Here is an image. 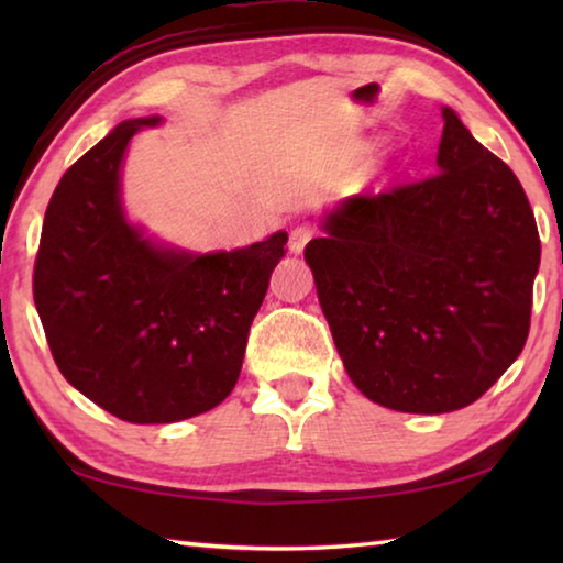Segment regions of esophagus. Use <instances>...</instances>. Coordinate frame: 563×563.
I'll use <instances>...</instances> for the list:
<instances>
[{
	"label": "esophagus",
	"mask_w": 563,
	"mask_h": 563,
	"mask_svg": "<svg viewBox=\"0 0 563 563\" xmlns=\"http://www.w3.org/2000/svg\"><path fill=\"white\" fill-rule=\"evenodd\" d=\"M310 238H312V225H308V223L295 225L292 231H290V251L292 253H302Z\"/></svg>",
	"instance_id": "esophagus-1"
}]
</instances>
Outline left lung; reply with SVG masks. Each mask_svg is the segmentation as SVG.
Masks as SVG:
<instances>
[{
	"mask_svg": "<svg viewBox=\"0 0 563 563\" xmlns=\"http://www.w3.org/2000/svg\"><path fill=\"white\" fill-rule=\"evenodd\" d=\"M442 117L437 174L347 198L305 245L350 379L412 415L462 409L507 373L541 258L519 178L452 109Z\"/></svg>",
	"mask_w": 563,
	"mask_h": 563,
	"instance_id": "obj_1",
	"label": "left lung"
}]
</instances>
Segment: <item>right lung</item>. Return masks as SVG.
Returning <instances> with one entry per match:
<instances>
[{
	"mask_svg": "<svg viewBox=\"0 0 563 563\" xmlns=\"http://www.w3.org/2000/svg\"><path fill=\"white\" fill-rule=\"evenodd\" d=\"M123 121L62 176L46 206L34 305L66 383L113 417L166 424L231 395L247 330L288 233L238 251L180 253L151 243L121 208Z\"/></svg>",
	"mask_w": 563,
	"mask_h": 563,
	"instance_id": "obj_1",
	"label": "right lung"
}]
</instances>
